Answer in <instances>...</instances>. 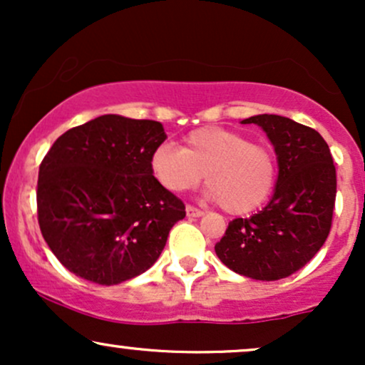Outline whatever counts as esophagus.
<instances>
[{"label":"esophagus","mask_w":365,"mask_h":365,"mask_svg":"<svg viewBox=\"0 0 365 365\" xmlns=\"http://www.w3.org/2000/svg\"><path fill=\"white\" fill-rule=\"evenodd\" d=\"M185 212H187L188 217H200V216H204V212L200 211V209L194 207V206H187L185 207Z\"/></svg>","instance_id":"34e87169"}]
</instances>
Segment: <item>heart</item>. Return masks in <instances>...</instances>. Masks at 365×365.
I'll return each mask as SVG.
<instances>
[{
    "label": "heart",
    "mask_w": 365,
    "mask_h": 365,
    "mask_svg": "<svg viewBox=\"0 0 365 365\" xmlns=\"http://www.w3.org/2000/svg\"><path fill=\"white\" fill-rule=\"evenodd\" d=\"M150 170L175 194L195 188L204 175L207 197L230 215H247L261 207L276 182V161L269 149L220 127L194 130L182 149L159 145L150 156Z\"/></svg>",
    "instance_id": "b5f03b06"
}]
</instances>
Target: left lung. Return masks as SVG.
<instances>
[{
    "label": "left lung",
    "mask_w": 365,
    "mask_h": 365,
    "mask_svg": "<svg viewBox=\"0 0 365 365\" xmlns=\"http://www.w3.org/2000/svg\"><path fill=\"white\" fill-rule=\"evenodd\" d=\"M266 132L278 161L269 202L257 215L230 221L215 245L220 261L261 282L287 278L324 245L336 199V170L326 140L314 128L278 115L242 120Z\"/></svg>",
    "instance_id": "obj_1"
}]
</instances>
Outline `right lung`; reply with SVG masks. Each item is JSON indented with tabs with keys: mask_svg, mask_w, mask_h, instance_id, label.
I'll return each mask as SVG.
<instances>
[{
	"mask_svg": "<svg viewBox=\"0 0 365 365\" xmlns=\"http://www.w3.org/2000/svg\"><path fill=\"white\" fill-rule=\"evenodd\" d=\"M159 121L103 115L58 137L39 166L37 215L70 273L118 284L148 271L185 206L154 178Z\"/></svg>",
	"mask_w": 365,
	"mask_h": 365,
	"instance_id": "right-lung-1",
	"label": "right lung"
}]
</instances>
